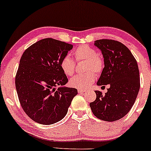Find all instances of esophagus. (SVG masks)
<instances>
[{
  "instance_id": "esophagus-1",
  "label": "esophagus",
  "mask_w": 151,
  "mask_h": 151,
  "mask_svg": "<svg viewBox=\"0 0 151 151\" xmlns=\"http://www.w3.org/2000/svg\"><path fill=\"white\" fill-rule=\"evenodd\" d=\"M78 93H82V92H86V90H85V89H78Z\"/></svg>"
}]
</instances>
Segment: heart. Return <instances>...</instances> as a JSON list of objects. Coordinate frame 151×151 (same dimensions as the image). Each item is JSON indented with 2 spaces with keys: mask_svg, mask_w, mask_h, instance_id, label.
<instances>
[{
  "mask_svg": "<svg viewBox=\"0 0 151 151\" xmlns=\"http://www.w3.org/2000/svg\"><path fill=\"white\" fill-rule=\"evenodd\" d=\"M76 59L78 61H86L85 70L89 71L86 74L76 75L70 80V85L78 89L88 88L94 82L96 76L92 71L99 73L104 68V61L99 56L97 55L96 51L87 45H81L73 52ZM60 68L63 73L67 76H71L75 70V63L70 57L67 55L61 60Z\"/></svg>",
  "mask_w": 151,
  "mask_h": 151,
  "instance_id": "b5f03b06",
  "label": "heart"
}]
</instances>
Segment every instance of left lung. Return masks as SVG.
Wrapping results in <instances>:
<instances>
[{
  "label": "left lung",
  "instance_id": "left-lung-1",
  "mask_svg": "<svg viewBox=\"0 0 151 151\" xmlns=\"http://www.w3.org/2000/svg\"><path fill=\"white\" fill-rule=\"evenodd\" d=\"M94 45L101 51L104 68L97 85H109L104 95L95 91L90 103L93 114L101 120L114 122L125 116L135 101L140 89V73L134 56L125 45L111 40H99Z\"/></svg>",
  "mask_w": 151,
  "mask_h": 151
}]
</instances>
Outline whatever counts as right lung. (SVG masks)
I'll return each mask as SVG.
<instances>
[{
	"mask_svg": "<svg viewBox=\"0 0 151 151\" xmlns=\"http://www.w3.org/2000/svg\"><path fill=\"white\" fill-rule=\"evenodd\" d=\"M72 49V45L46 38L31 45L21 58L15 79L18 97L26 114L37 123L60 121L78 94L76 88L65 86L68 80L60 65Z\"/></svg>",
	"mask_w": 151,
	"mask_h": 151,
	"instance_id": "1",
	"label": "right lung"
}]
</instances>
